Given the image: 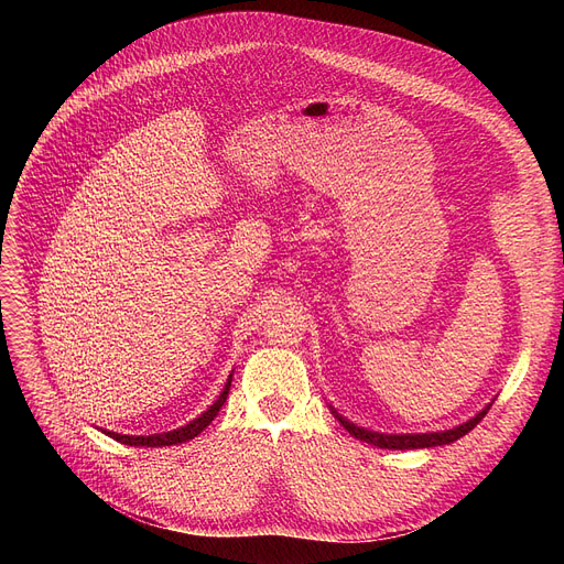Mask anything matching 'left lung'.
I'll list each match as a JSON object with an SVG mask.
<instances>
[{
	"mask_svg": "<svg viewBox=\"0 0 564 564\" xmlns=\"http://www.w3.org/2000/svg\"><path fill=\"white\" fill-rule=\"evenodd\" d=\"M494 400L482 409L478 411L476 416L468 419L466 423L462 425H455L451 430H441V432H413V434H387V432H372L368 427H359L354 425L351 421H347L343 413H338L332 404V413L334 419L354 436V438H361L366 443H370V446H377V448H387V451H421V448H434V446H448V443H455L457 438H462L464 434H468L473 427H476L485 416L487 411L491 409Z\"/></svg>",
	"mask_w": 564,
	"mask_h": 564,
	"instance_id": "8db88e82",
	"label": "left lung"
}]
</instances>
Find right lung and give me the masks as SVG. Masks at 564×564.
Returning a JSON list of instances; mask_svg holds the SVG:
<instances>
[{"mask_svg":"<svg viewBox=\"0 0 564 564\" xmlns=\"http://www.w3.org/2000/svg\"><path fill=\"white\" fill-rule=\"evenodd\" d=\"M230 381H232V372L228 375V379H226V383H224V391L219 393V398L207 406L198 419H194V421H189L187 425H183V427H177V430H171V432H160V434H148V436H132V434H118V432H105V434H109L113 441H118V443H126V446H143V448H162V446H177V443H185V441H189V438H194V436H198L207 425H210L215 419H217V413H219V409L224 406V402H226V398H228V391H230Z\"/></svg>","mask_w":564,"mask_h":564,"instance_id":"add662e5","label":"right lung"}]
</instances>
